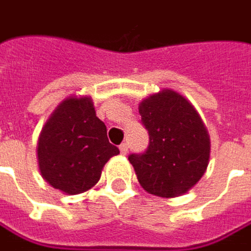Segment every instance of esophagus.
Wrapping results in <instances>:
<instances>
[{
	"label": "esophagus",
	"mask_w": 251,
	"mask_h": 251,
	"mask_svg": "<svg viewBox=\"0 0 251 251\" xmlns=\"http://www.w3.org/2000/svg\"><path fill=\"white\" fill-rule=\"evenodd\" d=\"M120 152H121L123 155H126V154L128 152V146H127V143H123V144L120 146Z\"/></svg>",
	"instance_id": "obj_1"
}]
</instances>
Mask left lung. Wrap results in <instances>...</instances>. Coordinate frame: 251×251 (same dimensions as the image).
Here are the masks:
<instances>
[{"instance_id": "obj_1", "label": "left lung", "mask_w": 251, "mask_h": 251, "mask_svg": "<svg viewBox=\"0 0 251 251\" xmlns=\"http://www.w3.org/2000/svg\"><path fill=\"white\" fill-rule=\"evenodd\" d=\"M150 144L144 154L128 157L140 186L158 197L187 193L204 176L210 135L194 105L180 93L164 88L138 104Z\"/></svg>"}]
</instances>
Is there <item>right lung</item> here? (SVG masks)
<instances>
[{"instance_id":"right-lung-1","label":"right lung","mask_w":251,"mask_h":251,"mask_svg":"<svg viewBox=\"0 0 251 251\" xmlns=\"http://www.w3.org/2000/svg\"><path fill=\"white\" fill-rule=\"evenodd\" d=\"M117 154L90 96L64 99L45 121L37 144L43 178L68 196L94 187L105 163Z\"/></svg>"}]
</instances>
